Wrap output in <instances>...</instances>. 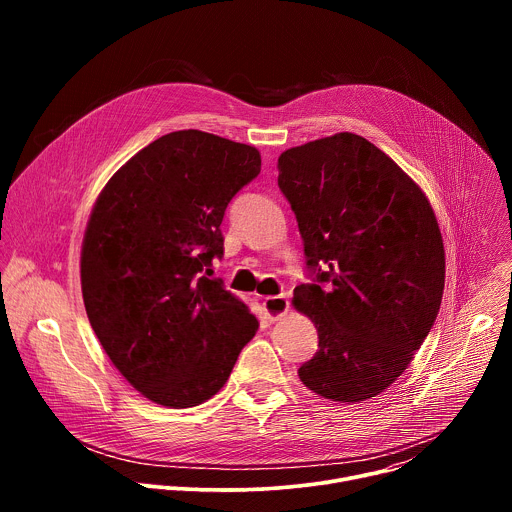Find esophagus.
Returning <instances> with one entry per match:
<instances>
[{
  "label": "esophagus",
  "instance_id": "1",
  "mask_svg": "<svg viewBox=\"0 0 512 512\" xmlns=\"http://www.w3.org/2000/svg\"><path fill=\"white\" fill-rule=\"evenodd\" d=\"M287 310H289V302L285 296H269L263 300V312L271 322L285 316Z\"/></svg>",
  "mask_w": 512,
  "mask_h": 512
}]
</instances>
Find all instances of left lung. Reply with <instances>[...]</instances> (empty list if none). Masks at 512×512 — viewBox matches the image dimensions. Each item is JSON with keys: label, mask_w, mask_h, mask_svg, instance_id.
<instances>
[{"label": "left lung", "mask_w": 512, "mask_h": 512, "mask_svg": "<svg viewBox=\"0 0 512 512\" xmlns=\"http://www.w3.org/2000/svg\"><path fill=\"white\" fill-rule=\"evenodd\" d=\"M316 279L294 308L318 330L300 381L316 395L360 403L409 367L440 312L446 251L423 190L375 143L334 133L277 160Z\"/></svg>", "instance_id": "8db88e82"}]
</instances>
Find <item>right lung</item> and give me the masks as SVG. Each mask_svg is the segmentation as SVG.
<instances>
[{"mask_svg": "<svg viewBox=\"0 0 512 512\" xmlns=\"http://www.w3.org/2000/svg\"><path fill=\"white\" fill-rule=\"evenodd\" d=\"M261 172V154L198 129L172 131L127 160L101 190L81 251L89 322L125 381L184 409L227 383L259 320L221 279V223Z\"/></svg>", "mask_w": 512, "mask_h": 512, "instance_id": "obj_1", "label": "right lung"}]
</instances>
